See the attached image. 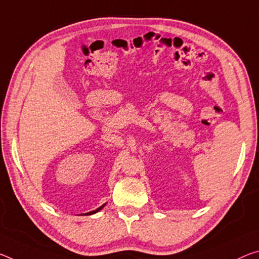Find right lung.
I'll use <instances>...</instances> for the list:
<instances>
[{
  "label": "right lung",
  "mask_w": 259,
  "mask_h": 259,
  "mask_svg": "<svg viewBox=\"0 0 259 259\" xmlns=\"http://www.w3.org/2000/svg\"><path fill=\"white\" fill-rule=\"evenodd\" d=\"M106 204H104V205H101V206L99 207V208H97V210H94V211H92V212H89V213H85V214H94V213H97V212H99L102 207L105 206Z\"/></svg>",
  "instance_id": "1"
}]
</instances>
